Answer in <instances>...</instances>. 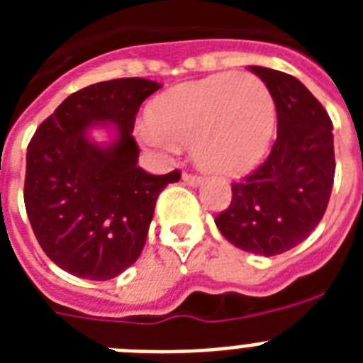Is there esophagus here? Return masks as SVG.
Masks as SVG:
<instances>
[{"label":"esophagus","mask_w":363,"mask_h":363,"mask_svg":"<svg viewBox=\"0 0 363 363\" xmlns=\"http://www.w3.org/2000/svg\"><path fill=\"white\" fill-rule=\"evenodd\" d=\"M182 179H184V182H185V184H187V185H192V187H196V185H200L201 176L191 174V172H184V176H182Z\"/></svg>","instance_id":"obj_1"}]
</instances>
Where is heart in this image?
I'll list each match as a JSON object with an SVG mask.
<instances>
[{
    "label": "heart",
    "mask_w": 363,
    "mask_h": 363,
    "mask_svg": "<svg viewBox=\"0 0 363 363\" xmlns=\"http://www.w3.org/2000/svg\"><path fill=\"white\" fill-rule=\"evenodd\" d=\"M277 130V104L255 74L223 72L165 92L150 108L143 138L174 150L192 142L203 169L240 174L262 160Z\"/></svg>",
    "instance_id": "1"
}]
</instances>
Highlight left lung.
Here are the masks:
<instances>
[{"label": "left lung", "instance_id": "left-lung-1", "mask_svg": "<svg viewBox=\"0 0 363 363\" xmlns=\"http://www.w3.org/2000/svg\"><path fill=\"white\" fill-rule=\"evenodd\" d=\"M277 104L278 134L267 160L233 184V200L214 221L233 245L277 256L309 236L325 214L335 182L333 121L291 74L249 67Z\"/></svg>", "mask_w": 363, "mask_h": 363}]
</instances>
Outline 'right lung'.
I'll return each mask as SVG.
<instances>
[{"label": "right lung", "instance_id": "1", "mask_svg": "<svg viewBox=\"0 0 363 363\" xmlns=\"http://www.w3.org/2000/svg\"><path fill=\"white\" fill-rule=\"evenodd\" d=\"M158 89L143 78L85 86L28 143V221L45 255L74 277L104 281L130 267L143 251L158 194L182 176L149 174L138 165L134 121ZM105 123L117 125V140L99 147L88 140V129Z\"/></svg>", "mask_w": 363, "mask_h": 363}]
</instances>
